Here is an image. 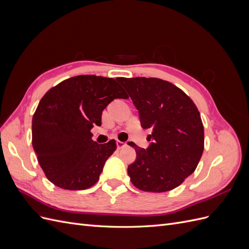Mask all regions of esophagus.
<instances>
[{
	"mask_svg": "<svg viewBox=\"0 0 249 249\" xmlns=\"http://www.w3.org/2000/svg\"><path fill=\"white\" fill-rule=\"evenodd\" d=\"M116 145H117V148L118 149H120V148H123V147H124L125 145H126V143L125 142H124V141H117L116 142Z\"/></svg>",
	"mask_w": 249,
	"mask_h": 249,
	"instance_id": "obj_1",
	"label": "esophagus"
}]
</instances>
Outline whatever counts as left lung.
Wrapping results in <instances>:
<instances>
[{"instance_id": "8db88e82", "label": "left lung", "mask_w": 249, "mask_h": 249, "mask_svg": "<svg viewBox=\"0 0 249 249\" xmlns=\"http://www.w3.org/2000/svg\"><path fill=\"white\" fill-rule=\"evenodd\" d=\"M139 111L141 126L154 140L127 167L132 184L146 192H166L196 169L205 136L199 111L182 89L158 78H117Z\"/></svg>"}]
</instances>
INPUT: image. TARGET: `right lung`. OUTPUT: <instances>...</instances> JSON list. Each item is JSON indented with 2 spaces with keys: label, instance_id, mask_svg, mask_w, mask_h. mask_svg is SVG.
Listing matches in <instances>:
<instances>
[{
  "label": "right lung",
  "instance_id": "obj_1",
  "mask_svg": "<svg viewBox=\"0 0 249 249\" xmlns=\"http://www.w3.org/2000/svg\"><path fill=\"white\" fill-rule=\"evenodd\" d=\"M127 97L114 79L94 74L64 80L42 96L32 119V145L49 180L65 190H85L99 180L116 142L99 144L90 130L101 125L113 100Z\"/></svg>",
  "mask_w": 249,
  "mask_h": 249
}]
</instances>
